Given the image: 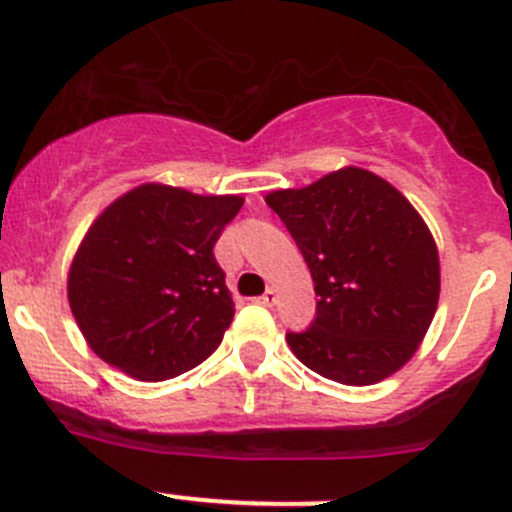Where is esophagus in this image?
Segmentation results:
<instances>
[{"instance_id":"1","label":"esophagus","mask_w":512,"mask_h":512,"mask_svg":"<svg viewBox=\"0 0 512 512\" xmlns=\"http://www.w3.org/2000/svg\"><path fill=\"white\" fill-rule=\"evenodd\" d=\"M277 302V289H267L262 297H257V304H265V307H272Z\"/></svg>"}]
</instances>
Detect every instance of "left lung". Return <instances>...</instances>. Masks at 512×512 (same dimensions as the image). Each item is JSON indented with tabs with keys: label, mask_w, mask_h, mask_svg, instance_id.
Segmentation results:
<instances>
[{
	"label": "left lung",
	"mask_w": 512,
	"mask_h": 512,
	"mask_svg": "<svg viewBox=\"0 0 512 512\" xmlns=\"http://www.w3.org/2000/svg\"><path fill=\"white\" fill-rule=\"evenodd\" d=\"M265 203L287 225L314 280L317 319L287 334L292 354L324 379L371 386L421 347L441 294L431 230L389 180L347 165Z\"/></svg>",
	"instance_id": "left-lung-1"
}]
</instances>
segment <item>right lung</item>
<instances>
[{
	"mask_svg": "<svg viewBox=\"0 0 512 512\" xmlns=\"http://www.w3.org/2000/svg\"><path fill=\"white\" fill-rule=\"evenodd\" d=\"M242 203L163 183L113 200L66 277L91 352L138 381L173 379L208 359L235 314L213 247Z\"/></svg>",
	"mask_w": 512,
	"mask_h": 512,
	"instance_id": "1",
	"label": "right lung"
}]
</instances>
